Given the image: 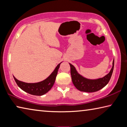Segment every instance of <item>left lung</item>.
I'll list each match as a JSON object with an SVG mask.
<instances>
[{
  "label": "left lung",
  "instance_id": "left-lung-1",
  "mask_svg": "<svg viewBox=\"0 0 127 127\" xmlns=\"http://www.w3.org/2000/svg\"><path fill=\"white\" fill-rule=\"evenodd\" d=\"M69 65L72 81L76 89L83 92H94L102 89L110 81L114 69V59L113 62V66L110 72L102 78L96 79H90L85 78L78 73L76 68L72 64L69 63Z\"/></svg>",
  "mask_w": 127,
  "mask_h": 127
}]
</instances>
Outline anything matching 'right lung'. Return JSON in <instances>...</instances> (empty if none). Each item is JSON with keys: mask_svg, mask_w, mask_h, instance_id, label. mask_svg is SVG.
Masks as SVG:
<instances>
[{"mask_svg": "<svg viewBox=\"0 0 127 127\" xmlns=\"http://www.w3.org/2000/svg\"><path fill=\"white\" fill-rule=\"evenodd\" d=\"M61 63L62 62L56 66L54 71L48 78L39 82L31 83L23 82L18 80L13 76L14 79L18 87L23 91L33 95L41 96L47 93L52 88L54 84L58 71Z\"/></svg>", "mask_w": 127, "mask_h": 127, "instance_id": "right-lung-1", "label": "right lung"}]
</instances>
